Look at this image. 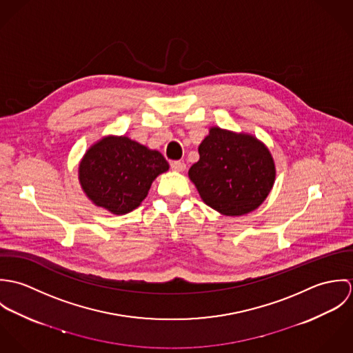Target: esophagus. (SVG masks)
I'll list each match as a JSON object with an SVG mask.
<instances>
[{"mask_svg": "<svg viewBox=\"0 0 353 353\" xmlns=\"http://www.w3.org/2000/svg\"><path fill=\"white\" fill-rule=\"evenodd\" d=\"M171 168L174 170V171H185L186 170V164L183 163V161H181V160H175V161H172L171 163Z\"/></svg>", "mask_w": 353, "mask_h": 353, "instance_id": "esophagus-1", "label": "esophagus"}]
</instances>
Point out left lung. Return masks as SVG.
I'll return each mask as SVG.
<instances>
[{
  "instance_id": "8db88e82",
  "label": "left lung",
  "mask_w": 353,
  "mask_h": 353,
  "mask_svg": "<svg viewBox=\"0 0 353 353\" xmlns=\"http://www.w3.org/2000/svg\"><path fill=\"white\" fill-rule=\"evenodd\" d=\"M189 170L202 200L225 216L256 209L272 190L276 170L263 144L249 134L212 128Z\"/></svg>"
}]
</instances>
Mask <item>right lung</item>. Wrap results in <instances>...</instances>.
<instances>
[{
    "label": "right lung",
    "mask_w": 353,
    "mask_h": 353,
    "mask_svg": "<svg viewBox=\"0 0 353 353\" xmlns=\"http://www.w3.org/2000/svg\"><path fill=\"white\" fill-rule=\"evenodd\" d=\"M167 170L168 163L160 152L128 137H105L85 153L79 176L94 203L125 214L141 203L152 181Z\"/></svg>",
    "instance_id": "1"
}]
</instances>
